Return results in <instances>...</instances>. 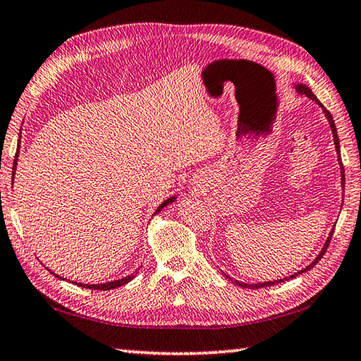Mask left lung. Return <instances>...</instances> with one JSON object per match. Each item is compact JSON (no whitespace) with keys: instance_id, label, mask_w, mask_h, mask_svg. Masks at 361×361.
I'll return each instance as SVG.
<instances>
[{"instance_id":"1","label":"left lung","mask_w":361,"mask_h":361,"mask_svg":"<svg viewBox=\"0 0 361 361\" xmlns=\"http://www.w3.org/2000/svg\"><path fill=\"white\" fill-rule=\"evenodd\" d=\"M295 90L299 92V94H302V95H305V97H308L310 100H314L317 104L321 106L322 108V112H324V116H326V118L329 120V123H330V128H331V133H334V142H335V148H336V154H338V162H340V169H341V186H343V189H344V167H343V162H341V150H340V139H338V133H336V126H335V122H334V117H331V114L330 112L324 108V104L317 100V98L314 97V94L312 92V89H308L305 84H295ZM331 233H334V230L330 231V235H329V238H327V241H326V244H324V247H322V250L319 252V255H317L316 258H314V261L312 264H308L305 269H302V271H299V272H295V274H293V275H289V277H285V279H280V280H274V281H263V283H244V281H239V280H235V279H231L230 275H227L224 272V275L225 277H227L228 280H231L233 283L235 285H238V286H241V288H247V289H258V288H267V286H272V285H279V283H283V281H286V280H289V279H294V277H298V275H300V274H303V272H307V271H310L312 269V267L314 266V264H317V261H319L321 258H322V255L324 253H326V250H327V247H329V244H330V239H331Z\"/></svg>"}]
</instances>
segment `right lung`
Segmentation results:
<instances>
[{
    "label": "right lung",
    "mask_w": 361,
    "mask_h": 361,
    "mask_svg": "<svg viewBox=\"0 0 361 361\" xmlns=\"http://www.w3.org/2000/svg\"><path fill=\"white\" fill-rule=\"evenodd\" d=\"M18 153H20V142H18V148H17V153H16V159H13V167H12V171H16V169H17ZM12 175H16V172H13ZM12 183H13V180H12ZM175 200H176V197H171V199H167V200L162 202V203L159 204V207H158V209L154 211V214H158L162 208H166L167 204L173 203ZM53 274H54V272H53ZM136 274H137V271H136ZM54 275H56V274H54ZM56 277L61 279L59 275H56ZM133 279H134V275H128V277H123V279L114 280V281H108V283H98V285H84V283H78V285H80L81 288H87V289H103V291H109V289H114V288H118V286H123V285H126V283H128V281H131ZM73 283H75V281H73Z\"/></svg>",
    "instance_id": "right-lung-1"
}]
</instances>
